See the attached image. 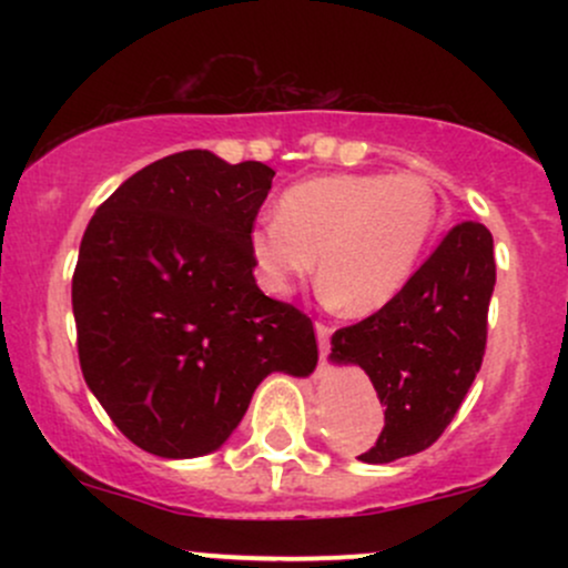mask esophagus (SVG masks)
Listing matches in <instances>:
<instances>
[{
	"mask_svg": "<svg viewBox=\"0 0 568 568\" xmlns=\"http://www.w3.org/2000/svg\"><path fill=\"white\" fill-rule=\"evenodd\" d=\"M315 334H317V344H321V355L325 357L331 352V328L325 323H315Z\"/></svg>",
	"mask_w": 568,
	"mask_h": 568,
	"instance_id": "obj_1",
	"label": "esophagus"
}]
</instances>
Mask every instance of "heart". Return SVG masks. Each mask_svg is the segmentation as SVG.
I'll return each instance as SVG.
<instances>
[{
    "label": "heart",
    "mask_w": 568,
    "mask_h": 568,
    "mask_svg": "<svg viewBox=\"0 0 568 568\" xmlns=\"http://www.w3.org/2000/svg\"><path fill=\"white\" fill-rule=\"evenodd\" d=\"M435 226V194L416 173H325L288 186L277 219L251 232L264 285L285 296L321 270V293L374 315L406 288Z\"/></svg>",
    "instance_id": "1"
}]
</instances>
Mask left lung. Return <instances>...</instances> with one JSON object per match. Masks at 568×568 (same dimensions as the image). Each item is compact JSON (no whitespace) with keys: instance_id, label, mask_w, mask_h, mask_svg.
<instances>
[{"instance_id":"1","label":"left lung","mask_w":568,"mask_h":568,"mask_svg":"<svg viewBox=\"0 0 568 568\" xmlns=\"http://www.w3.org/2000/svg\"><path fill=\"white\" fill-rule=\"evenodd\" d=\"M494 283L491 232L465 221L393 302L331 336V361L366 371L384 406L379 440L357 459L387 465L419 454L452 425L484 363Z\"/></svg>"}]
</instances>
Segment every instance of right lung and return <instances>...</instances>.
Returning a JSON list of instances; mask_svg holds the SVG:
<instances>
[{
	"label": "right lung",
	"mask_w": 568,
	"mask_h": 568,
	"mask_svg": "<svg viewBox=\"0 0 568 568\" xmlns=\"http://www.w3.org/2000/svg\"><path fill=\"white\" fill-rule=\"evenodd\" d=\"M272 179L264 162L189 149L130 175L84 230L71 280L82 376L143 452H216L272 371L317 366L310 317L253 277Z\"/></svg>",
	"instance_id": "add662e5"
}]
</instances>
